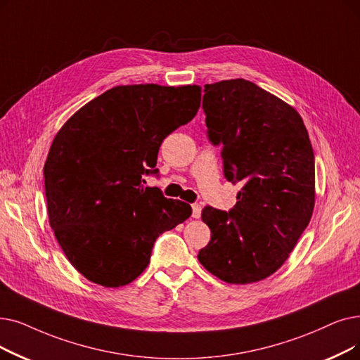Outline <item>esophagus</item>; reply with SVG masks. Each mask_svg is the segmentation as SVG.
<instances>
[{"label": "esophagus", "instance_id": "34e87169", "mask_svg": "<svg viewBox=\"0 0 360 360\" xmlns=\"http://www.w3.org/2000/svg\"><path fill=\"white\" fill-rule=\"evenodd\" d=\"M191 209H193V217H195V219L200 217V214H201V205H200V202H194Z\"/></svg>", "mask_w": 360, "mask_h": 360}]
</instances>
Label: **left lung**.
<instances>
[{"instance_id":"1","label":"left lung","mask_w":360,"mask_h":360,"mask_svg":"<svg viewBox=\"0 0 360 360\" xmlns=\"http://www.w3.org/2000/svg\"><path fill=\"white\" fill-rule=\"evenodd\" d=\"M202 112L224 175L241 191L229 212L202 209L212 237L198 260L225 283H256L283 266L310 222L314 148L300 115L245 79L205 85Z\"/></svg>"}]
</instances>
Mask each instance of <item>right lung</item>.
<instances>
[{
	"mask_svg": "<svg viewBox=\"0 0 360 360\" xmlns=\"http://www.w3.org/2000/svg\"><path fill=\"white\" fill-rule=\"evenodd\" d=\"M201 88L116 86L60 129L44 166L46 207L69 262L103 287L127 285L150 263L155 240L191 216L144 176H159L163 139L194 119Z\"/></svg>",
	"mask_w": 360,
	"mask_h": 360,
	"instance_id": "obj_1",
	"label": "right lung"
}]
</instances>
